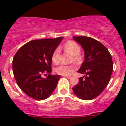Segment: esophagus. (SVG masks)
I'll list each match as a JSON object with an SVG mask.
<instances>
[{"label":"esophagus","instance_id":"34e87169","mask_svg":"<svg viewBox=\"0 0 126 126\" xmlns=\"http://www.w3.org/2000/svg\"><path fill=\"white\" fill-rule=\"evenodd\" d=\"M64 76L65 77V78H67V79L71 78V76Z\"/></svg>","mask_w":126,"mask_h":126}]
</instances>
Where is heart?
Masks as SVG:
<instances>
[{
  "label": "heart",
  "mask_w": 126,
  "mask_h": 126,
  "mask_svg": "<svg viewBox=\"0 0 126 126\" xmlns=\"http://www.w3.org/2000/svg\"><path fill=\"white\" fill-rule=\"evenodd\" d=\"M64 49L65 52H69L73 55L72 61L76 64H79L81 62V57L79 53L81 52V47L75 42L69 40L64 45ZM61 49L59 47L55 48L52 53V61L54 64H58L60 62ZM76 70L74 65H61L55 69L57 74L62 76L69 75Z\"/></svg>",
  "instance_id": "heart-1"
}]
</instances>
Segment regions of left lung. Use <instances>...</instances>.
<instances>
[{"label":"left lung","instance_id":"obj_1","mask_svg":"<svg viewBox=\"0 0 126 126\" xmlns=\"http://www.w3.org/2000/svg\"><path fill=\"white\" fill-rule=\"evenodd\" d=\"M84 51V61L78 70L84 76L73 88L78 97L90 100L97 97L106 88L113 71L110 53L98 41L88 36H73Z\"/></svg>","mask_w":126,"mask_h":126}]
</instances>
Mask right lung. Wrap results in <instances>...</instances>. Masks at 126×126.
<instances>
[{
    "mask_svg": "<svg viewBox=\"0 0 126 126\" xmlns=\"http://www.w3.org/2000/svg\"><path fill=\"white\" fill-rule=\"evenodd\" d=\"M62 37L34 40L16 53L13 60L14 76L19 87L36 100L47 98L55 90L61 76L50 75L52 53ZM48 74L47 79L42 75Z\"/></svg>",
    "mask_w": 126,
    "mask_h": 126,
    "instance_id": "right-lung-1",
    "label": "right lung"
}]
</instances>
